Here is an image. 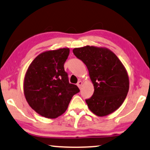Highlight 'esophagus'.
Wrapping results in <instances>:
<instances>
[{
    "label": "esophagus",
    "mask_w": 150,
    "mask_h": 150,
    "mask_svg": "<svg viewBox=\"0 0 150 150\" xmlns=\"http://www.w3.org/2000/svg\"><path fill=\"white\" fill-rule=\"evenodd\" d=\"M77 86H78V87L79 88H81V85H82V81H79L78 82H77Z\"/></svg>",
    "instance_id": "obj_1"
}]
</instances>
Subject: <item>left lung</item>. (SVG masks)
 Returning <instances> with one entry per match:
<instances>
[{"instance_id": "left-lung-1", "label": "left lung", "mask_w": 150, "mask_h": 150, "mask_svg": "<svg viewBox=\"0 0 150 150\" xmlns=\"http://www.w3.org/2000/svg\"><path fill=\"white\" fill-rule=\"evenodd\" d=\"M73 54L85 64L94 85V93L86 99L89 109L99 117L112 113L121 106L129 91V79L123 64L105 48H75Z\"/></svg>"}]
</instances>
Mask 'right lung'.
<instances>
[{
  "label": "right lung",
  "mask_w": 150,
  "mask_h": 150,
  "mask_svg": "<svg viewBox=\"0 0 150 150\" xmlns=\"http://www.w3.org/2000/svg\"><path fill=\"white\" fill-rule=\"evenodd\" d=\"M68 48L42 53L28 68L24 80V93L31 108L46 118L62 115L74 95L79 92L70 83L64 71L69 55Z\"/></svg>",
  "instance_id": "1"
}]
</instances>
